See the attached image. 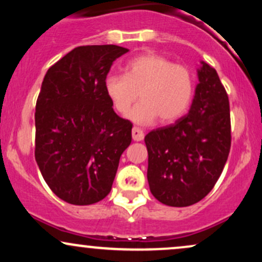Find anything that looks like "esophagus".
I'll list each match as a JSON object with an SVG mask.
<instances>
[{"label": "esophagus", "mask_w": 262, "mask_h": 262, "mask_svg": "<svg viewBox=\"0 0 262 262\" xmlns=\"http://www.w3.org/2000/svg\"><path fill=\"white\" fill-rule=\"evenodd\" d=\"M132 137H133V140L135 141H141L144 139V132L139 128L133 127V129H132Z\"/></svg>", "instance_id": "34e87169"}]
</instances>
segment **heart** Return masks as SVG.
Returning <instances> with one entry per match:
<instances>
[{
  "instance_id": "1",
  "label": "heart",
  "mask_w": 262,
  "mask_h": 262,
  "mask_svg": "<svg viewBox=\"0 0 262 262\" xmlns=\"http://www.w3.org/2000/svg\"><path fill=\"white\" fill-rule=\"evenodd\" d=\"M104 92L114 110L125 114L138 100L128 118L140 125L152 124L160 118L172 123L191 104L194 81L191 71L154 53L135 56L125 65V75L111 74L104 80Z\"/></svg>"
}]
</instances>
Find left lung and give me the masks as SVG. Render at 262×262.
<instances>
[{
  "mask_svg": "<svg viewBox=\"0 0 262 262\" xmlns=\"http://www.w3.org/2000/svg\"><path fill=\"white\" fill-rule=\"evenodd\" d=\"M191 108L169 127L145 137L148 182L159 202L187 207L218 181L230 150L229 100L217 71L201 61Z\"/></svg>",
  "mask_w": 262,
  "mask_h": 262,
  "instance_id": "1",
  "label": "left lung"
}]
</instances>
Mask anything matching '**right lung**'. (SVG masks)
Listing matches in <instances>:
<instances>
[{
	"label": "right lung",
	"mask_w": 262,
	"mask_h": 262,
	"mask_svg": "<svg viewBox=\"0 0 262 262\" xmlns=\"http://www.w3.org/2000/svg\"><path fill=\"white\" fill-rule=\"evenodd\" d=\"M118 45L77 47L45 74L35 106V161L65 202L89 206L111 192L132 124L117 116L104 92Z\"/></svg>",
	"instance_id": "obj_1"
}]
</instances>
